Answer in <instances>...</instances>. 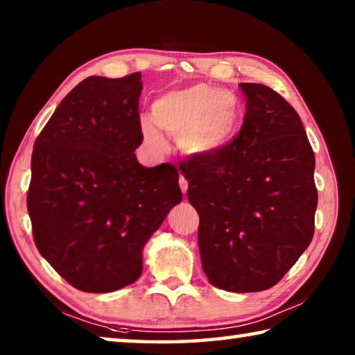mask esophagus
<instances>
[{"label":"esophagus","mask_w":355,"mask_h":355,"mask_svg":"<svg viewBox=\"0 0 355 355\" xmlns=\"http://www.w3.org/2000/svg\"><path fill=\"white\" fill-rule=\"evenodd\" d=\"M178 183H180V188H182L183 194H186V192H188V182H186V178L183 175H180Z\"/></svg>","instance_id":"1"}]
</instances>
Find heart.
Wrapping results in <instances>:
<instances>
[{"label": "heart", "instance_id": "b5f03b06", "mask_svg": "<svg viewBox=\"0 0 355 355\" xmlns=\"http://www.w3.org/2000/svg\"><path fill=\"white\" fill-rule=\"evenodd\" d=\"M153 117L141 119V131L153 152H164L161 130L178 137L180 148L188 155L207 156L218 152L232 139L238 128V103L225 89L194 84L173 89L156 98Z\"/></svg>", "mask_w": 355, "mask_h": 355}]
</instances>
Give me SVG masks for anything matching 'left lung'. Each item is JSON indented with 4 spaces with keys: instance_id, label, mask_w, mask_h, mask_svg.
Returning <instances> with one entry per match:
<instances>
[{
    "instance_id": "8db88e82",
    "label": "left lung",
    "mask_w": 355,
    "mask_h": 355,
    "mask_svg": "<svg viewBox=\"0 0 355 355\" xmlns=\"http://www.w3.org/2000/svg\"><path fill=\"white\" fill-rule=\"evenodd\" d=\"M245 114L236 137L180 172L199 213L203 272L216 288L274 286L315 233V155L294 107L271 87L241 83Z\"/></svg>"
}]
</instances>
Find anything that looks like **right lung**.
Segmentation results:
<instances>
[{
  "mask_svg": "<svg viewBox=\"0 0 355 355\" xmlns=\"http://www.w3.org/2000/svg\"><path fill=\"white\" fill-rule=\"evenodd\" d=\"M141 73L89 76L34 142L26 205L40 255L76 290L135 284L142 249L182 202L171 164L144 167Z\"/></svg>",
  "mask_w": 355,
  "mask_h": 355,
  "instance_id": "add662e5",
  "label": "right lung"
}]
</instances>
